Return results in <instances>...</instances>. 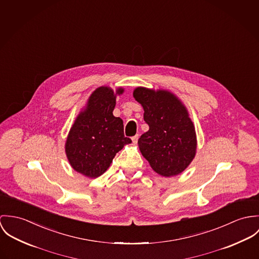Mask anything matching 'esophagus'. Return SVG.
Instances as JSON below:
<instances>
[{
    "instance_id": "obj_1",
    "label": "esophagus",
    "mask_w": 259,
    "mask_h": 259,
    "mask_svg": "<svg viewBox=\"0 0 259 259\" xmlns=\"http://www.w3.org/2000/svg\"><path fill=\"white\" fill-rule=\"evenodd\" d=\"M138 139H139V135L137 134V135H135L134 137H132V141H133V143L137 144L138 142Z\"/></svg>"
}]
</instances>
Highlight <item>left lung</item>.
Segmentation results:
<instances>
[{
    "label": "left lung",
    "instance_id": "obj_1",
    "mask_svg": "<svg viewBox=\"0 0 259 259\" xmlns=\"http://www.w3.org/2000/svg\"><path fill=\"white\" fill-rule=\"evenodd\" d=\"M133 97L144 109L149 130L138 140L151 168L163 177L184 172L197 153V134L182 100L166 89L136 87Z\"/></svg>",
    "mask_w": 259,
    "mask_h": 259
}]
</instances>
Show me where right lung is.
<instances>
[{
  "label": "right lung",
  "mask_w": 259,
  "mask_h": 259,
  "mask_svg": "<svg viewBox=\"0 0 259 259\" xmlns=\"http://www.w3.org/2000/svg\"><path fill=\"white\" fill-rule=\"evenodd\" d=\"M123 92V87L96 88L75 118L64 145L74 171L97 178L107 171L116 153L132 142L124 136L123 120L113 115L116 97Z\"/></svg>",
  "instance_id": "obj_1"
}]
</instances>
